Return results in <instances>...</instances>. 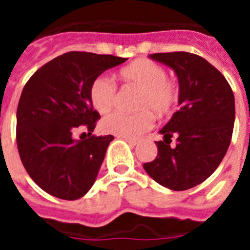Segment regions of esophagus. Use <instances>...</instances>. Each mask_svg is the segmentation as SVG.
<instances>
[{"mask_svg": "<svg viewBox=\"0 0 250 250\" xmlns=\"http://www.w3.org/2000/svg\"><path fill=\"white\" fill-rule=\"evenodd\" d=\"M119 138L124 139L125 141H127L130 145H132V146H135L136 144H138V140L136 139H132V138H126V136H119Z\"/></svg>", "mask_w": 250, "mask_h": 250, "instance_id": "1", "label": "esophagus"}]
</instances>
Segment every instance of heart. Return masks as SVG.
<instances>
[{"label":"heart","mask_w":250,"mask_h":250,"mask_svg":"<svg viewBox=\"0 0 250 250\" xmlns=\"http://www.w3.org/2000/svg\"><path fill=\"white\" fill-rule=\"evenodd\" d=\"M120 76L127 83L140 87L136 112L115 111L101 121L103 131L118 136L136 138L150 129L154 124V114L165 116L173 111L179 98L175 83L167 79V71L151 60L139 59L121 68ZM116 85L107 76H99L90 87V100L96 111L107 114L116 99Z\"/></svg>","instance_id":"heart-1"}]
</instances>
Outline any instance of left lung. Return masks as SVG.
Here are the masks:
<instances>
[{
  "label": "left lung",
  "instance_id": "8db88e82",
  "mask_svg": "<svg viewBox=\"0 0 250 250\" xmlns=\"http://www.w3.org/2000/svg\"><path fill=\"white\" fill-rule=\"evenodd\" d=\"M150 59L165 63L179 80L180 109L160 130L158 155L144 169L171 190H187L203 183L219 167L230 145L235 103L225 77L205 59L190 52H164ZM175 136V147L169 146Z\"/></svg>",
  "mask_w": 250,
  "mask_h": 250
}]
</instances>
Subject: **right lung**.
<instances>
[{
  "label": "right lung",
  "instance_id": "obj_1",
  "mask_svg": "<svg viewBox=\"0 0 250 250\" xmlns=\"http://www.w3.org/2000/svg\"><path fill=\"white\" fill-rule=\"evenodd\" d=\"M126 60L71 51L48 61L26 83L17 106V147L28 175L46 193L75 200L94 185L114 136L91 135L100 115L92 107L90 87ZM79 129L89 138L74 139Z\"/></svg>",
  "mask_w": 250,
  "mask_h": 250
}]
</instances>
